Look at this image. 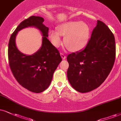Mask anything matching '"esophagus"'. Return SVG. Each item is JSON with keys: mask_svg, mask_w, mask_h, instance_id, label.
Returning a JSON list of instances; mask_svg holds the SVG:
<instances>
[{"mask_svg": "<svg viewBox=\"0 0 121 121\" xmlns=\"http://www.w3.org/2000/svg\"><path fill=\"white\" fill-rule=\"evenodd\" d=\"M60 56L63 59H65V58H66V56H65V54L63 53H60Z\"/></svg>", "mask_w": 121, "mask_h": 121, "instance_id": "obj_1", "label": "esophagus"}]
</instances>
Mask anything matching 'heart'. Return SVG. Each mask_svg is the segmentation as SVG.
<instances>
[{
  "label": "heart",
  "mask_w": 121,
  "mask_h": 121,
  "mask_svg": "<svg viewBox=\"0 0 121 121\" xmlns=\"http://www.w3.org/2000/svg\"><path fill=\"white\" fill-rule=\"evenodd\" d=\"M58 31L51 30L49 38L55 47L62 44V36H65V44L72 52H78L86 47L89 40L90 30L86 23L80 21H69L59 25Z\"/></svg>",
  "instance_id": "b5f03b06"
}]
</instances>
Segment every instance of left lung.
I'll return each mask as SVG.
<instances>
[{
  "label": "left lung",
  "instance_id": "left-lung-1",
  "mask_svg": "<svg viewBox=\"0 0 121 121\" xmlns=\"http://www.w3.org/2000/svg\"><path fill=\"white\" fill-rule=\"evenodd\" d=\"M115 58L114 35L105 23L98 20L85 48L67 57L68 81L82 93L94 90L108 77Z\"/></svg>",
  "mask_w": 121,
  "mask_h": 121
}]
</instances>
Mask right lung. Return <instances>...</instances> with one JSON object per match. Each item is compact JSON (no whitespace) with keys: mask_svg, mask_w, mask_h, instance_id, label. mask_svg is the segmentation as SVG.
I'll list each match as a JSON object with an SVG mask.
<instances>
[{"mask_svg":"<svg viewBox=\"0 0 121 121\" xmlns=\"http://www.w3.org/2000/svg\"><path fill=\"white\" fill-rule=\"evenodd\" d=\"M44 21L39 16L25 19L12 34L8 44L9 63L13 76L22 86L35 93L44 91L49 87L54 72L62 61L59 51L47 39L49 28L43 24ZM29 26L39 29L43 35L41 48L29 56L21 53L15 44L17 32Z\"/></svg>","mask_w":121,"mask_h":121,"instance_id":"1","label":"right lung"}]
</instances>
